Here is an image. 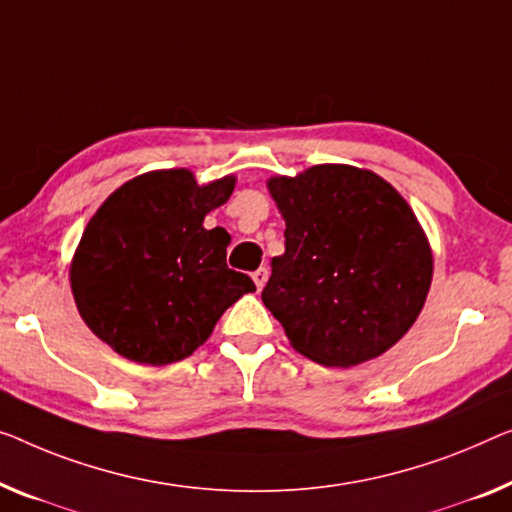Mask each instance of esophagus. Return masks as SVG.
Returning <instances> with one entry per match:
<instances>
[{
    "label": "esophagus",
    "instance_id": "34e87169",
    "mask_svg": "<svg viewBox=\"0 0 512 512\" xmlns=\"http://www.w3.org/2000/svg\"><path fill=\"white\" fill-rule=\"evenodd\" d=\"M253 280L257 289H262L266 285V280H269V269H266V266H259V269L253 273Z\"/></svg>",
    "mask_w": 512,
    "mask_h": 512
}]
</instances>
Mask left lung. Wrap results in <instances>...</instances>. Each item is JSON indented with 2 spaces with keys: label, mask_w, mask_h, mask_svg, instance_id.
Listing matches in <instances>:
<instances>
[{
  "label": "left lung",
  "mask_w": 512,
  "mask_h": 512,
  "mask_svg": "<svg viewBox=\"0 0 512 512\" xmlns=\"http://www.w3.org/2000/svg\"><path fill=\"white\" fill-rule=\"evenodd\" d=\"M269 190L285 218L262 301L296 352L352 368L393 347L416 322L432 253L391 183L349 165H315Z\"/></svg>",
  "instance_id": "8db88e82"
}]
</instances>
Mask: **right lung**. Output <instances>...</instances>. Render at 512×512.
<instances>
[{"mask_svg":"<svg viewBox=\"0 0 512 512\" xmlns=\"http://www.w3.org/2000/svg\"><path fill=\"white\" fill-rule=\"evenodd\" d=\"M232 190L234 177L197 186L188 170L149 172L94 213L71 289L85 324L114 352L149 365L181 361L232 303L255 292V282L225 262L230 234L202 225Z\"/></svg>","mask_w":512,"mask_h":512,"instance_id":"add662e5","label":"right lung"}]
</instances>
